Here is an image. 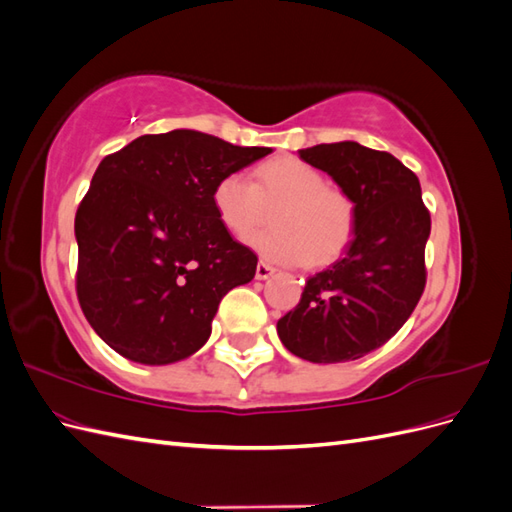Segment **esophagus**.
I'll return each instance as SVG.
<instances>
[{
    "label": "esophagus",
    "mask_w": 512,
    "mask_h": 512,
    "mask_svg": "<svg viewBox=\"0 0 512 512\" xmlns=\"http://www.w3.org/2000/svg\"><path fill=\"white\" fill-rule=\"evenodd\" d=\"M275 273V269L271 265H267V262H258L256 265V280H269V277Z\"/></svg>",
    "instance_id": "obj_1"
}]
</instances>
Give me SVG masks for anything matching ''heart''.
Returning a JSON list of instances; mask_svg holds the SVG:
<instances>
[{"label": "heart", "instance_id": "obj_1", "mask_svg": "<svg viewBox=\"0 0 512 512\" xmlns=\"http://www.w3.org/2000/svg\"><path fill=\"white\" fill-rule=\"evenodd\" d=\"M213 207L237 239L265 226L275 209L277 228L260 232L250 243L277 265H331L348 250L356 230L354 200L299 158L262 164L256 183L243 173L224 175L213 188Z\"/></svg>", "mask_w": 512, "mask_h": 512}]
</instances>
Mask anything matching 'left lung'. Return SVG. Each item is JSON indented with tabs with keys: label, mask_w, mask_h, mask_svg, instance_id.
<instances>
[{
	"label": "left lung",
	"mask_w": 512,
	"mask_h": 512,
	"mask_svg": "<svg viewBox=\"0 0 512 512\" xmlns=\"http://www.w3.org/2000/svg\"><path fill=\"white\" fill-rule=\"evenodd\" d=\"M299 156L354 200L356 230L346 254L305 282L277 335L305 361L346 363L389 342L414 312L431 218L418 177L391 153L344 141Z\"/></svg>",
	"instance_id": "left-lung-1"
}]
</instances>
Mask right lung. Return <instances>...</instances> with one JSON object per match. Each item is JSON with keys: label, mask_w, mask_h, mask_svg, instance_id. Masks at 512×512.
I'll list each match as a JSON object with an SVG mask.
<instances>
[{"label": "right lung", "mask_w": 512, "mask_h": 512, "mask_svg": "<svg viewBox=\"0 0 512 512\" xmlns=\"http://www.w3.org/2000/svg\"><path fill=\"white\" fill-rule=\"evenodd\" d=\"M271 151L173 130L100 162L74 218L76 294L115 352L168 365L205 346L222 297L252 282L258 262L220 222L213 188Z\"/></svg>", "instance_id": "obj_1"}]
</instances>
